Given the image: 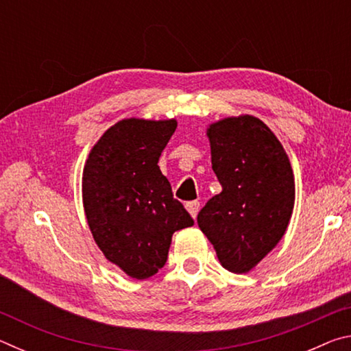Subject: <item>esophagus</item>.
Returning a JSON list of instances; mask_svg holds the SVG:
<instances>
[{
    "label": "esophagus",
    "mask_w": 351,
    "mask_h": 351,
    "mask_svg": "<svg viewBox=\"0 0 351 351\" xmlns=\"http://www.w3.org/2000/svg\"><path fill=\"white\" fill-rule=\"evenodd\" d=\"M186 209L189 210L190 215H192L193 218H197L198 210H199V203L198 201H189V203H186Z\"/></svg>",
    "instance_id": "1"
}]
</instances>
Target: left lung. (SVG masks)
Listing matches in <instances>:
<instances>
[{"label":"left lung","mask_w":351,"mask_h":351,"mask_svg":"<svg viewBox=\"0 0 351 351\" xmlns=\"http://www.w3.org/2000/svg\"><path fill=\"white\" fill-rule=\"evenodd\" d=\"M212 169L223 190L198 213L219 263L249 272L287 230L294 207V175L280 141L254 116L228 117L207 128Z\"/></svg>","instance_id":"left-lung-1"}]
</instances>
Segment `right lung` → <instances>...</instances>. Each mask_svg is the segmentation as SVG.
I'll return each instance as SVG.
<instances>
[{
    "label": "right lung",
    "instance_id": "obj_1",
    "mask_svg": "<svg viewBox=\"0 0 351 351\" xmlns=\"http://www.w3.org/2000/svg\"><path fill=\"white\" fill-rule=\"evenodd\" d=\"M175 130V119H123L97 141L83 169V207L94 241L138 280L165 265L176 230L193 226L158 165Z\"/></svg>",
    "mask_w": 351,
    "mask_h": 351
}]
</instances>
